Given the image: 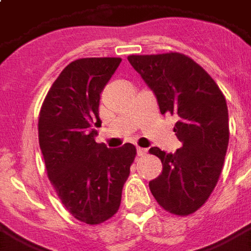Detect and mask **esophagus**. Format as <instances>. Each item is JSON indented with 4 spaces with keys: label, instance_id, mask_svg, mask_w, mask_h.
<instances>
[{
    "label": "esophagus",
    "instance_id": "1",
    "mask_svg": "<svg viewBox=\"0 0 251 251\" xmlns=\"http://www.w3.org/2000/svg\"><path fill=\"white\" fill-rule=\"evenodd\" d=\"M148 153V149H145V148H137V154H138V156H145V154H147Z\"/></svg>",
    "mask_w": 251,
    "mask_h": 251
}]
</instances>
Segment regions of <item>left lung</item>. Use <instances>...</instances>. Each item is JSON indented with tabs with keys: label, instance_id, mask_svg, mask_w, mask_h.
<instances>
[{
	"label": "left lung",
	"instance_id": "obj_1",
	"mask_svg": "<svg viewBox=\"0 0 251 251\" xmlns=\"http://www.w3.org/2000/svg\"><path fill=\"white\" fill-rule=\"evenodd\" d=\"M157 98L161 114H176L174 131L183 147L165 153L149 149L163 172L149 183L164 210L187 216L204 204L222 174L228 145L225 95L204 68L180 52L127 56Z\"/></svg>",
	"mask_w": 251,
	"mask_h": 251
}]
</instances>
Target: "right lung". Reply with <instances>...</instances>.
Wrapping results in <instances>:
<instances>
[{
	"label": "right lung",
	"mask_w": 251,
	"mask_h": 251,
	"mask_svg": "<svg viewBox=\"0 0 251 251\" xmlns=\"http://www.w3.org/2000/svg\"><path fill=\"white\" fill-rule=\"evenodd\" d=\"M121 57H83L60 72L39 113V144L48 179L68 212L87 225L117 214L136 158L134 145L97 144L100 93Z\"/></svg>",
	"instance_id": "right-lung-1"
}]
</instances>
